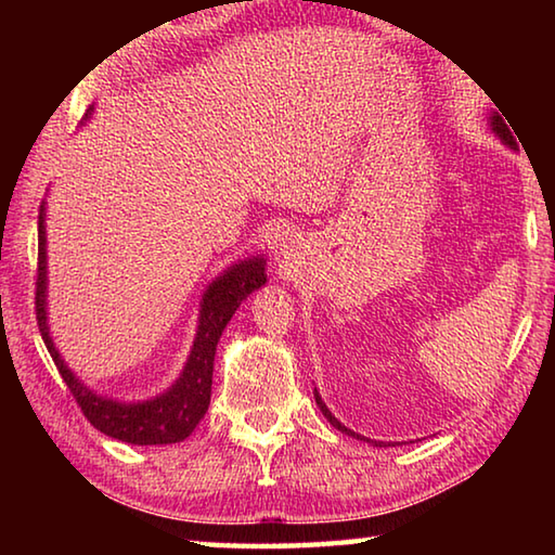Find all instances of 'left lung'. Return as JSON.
Listing matches in <instances>:
<instances>
[{"label": "left lung", "instance_id": "1", "mask_svg": "<svg viewBox=\"0 0 555 555\" xmlns=\"http://www.w3.org/2000/svg\"><path fill=\"white\" fill-rule=\"evenodd\" d=\"M490 125H492V129H494V134L496 137H500L502 139V142L506 144V146H514V137H512V131H509V127H506L504 125V119L500 117V115H496V112H494V115L490 117ZM315 403H318V409H321L323 411V416L327 418V421H331V424L337 428V430H343V434H347V436H352V438H360V440H367V443H370V438H364V436H357L354 434V430H350V428H345L343 424H340V421H337L335 416H333V413L331 411H327V406H325V403H323V399H321V393H318V389H315ZM372 443L374 446H384V443H377V440H372Z\"/></svg>", "mask_w": 555, "mask_h": 555}]
</instances>
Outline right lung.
<instances>
[{"label":"right lung","instance_id":"obj_1","mask_svg":"<svg viewBox=\"0 0 555 555\" xmlns=\"http://www.w3.org/2000/svg\"><path fill=\"white\" fill-rule=\"evenodd\" d=\"M90 115V112H88ZM86 115V119H88ZM267 284L264 259L251 257L240 264H232L222 276H218L203 294L201 304V321L198 333L188 354V362L181 377L162 397L139 401V403H121L115 399L100 397L90 391L75 374L65 367L59 350L49 335V323H46V224H43V205L39 215V271H36V321L46 347L59 367L63 382L68 384L73 399L78 401L80 411L95 426L100 434L109 438L125 440L131 446H168L181 443L193 434V428L201 424L205 411L210 406V389H212V362L215 347H218L220 335L230 318L237 311L240 304L251 291Z\"/></svg>","mask_w":555,"mask_h":555}]
</instances>
